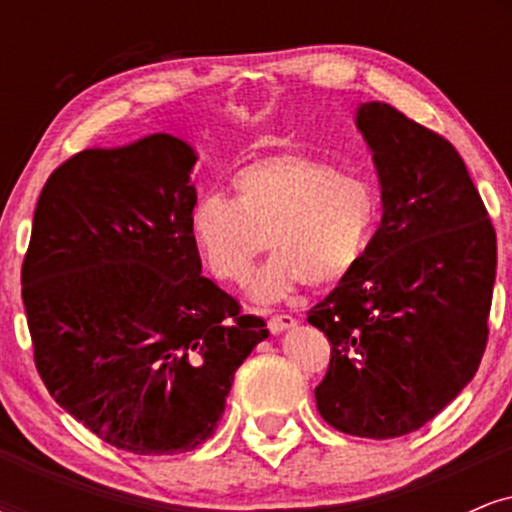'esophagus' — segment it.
Segmentation results:
<instances>
[{"label": "esophagus", "mask_w": 512, "mask_h": 512, "mask_svg": "<svg viewBox=\"0 0 512 512\" xmlns=\"http://www.w3.org/2000/svg\"><path fill=\"white\" fill-rule=\"evenodd\" d=\"M298 320L293 315H272L269 317V330L274 334L284 332V330H291V327H296Z\"/></svg>", "instance_id": "1"}]
</instances>
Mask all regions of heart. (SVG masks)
Wrapping results in <instances>:
<instances>
[{"label":"heart","mask_w":512,"mask_h":512,"mask_svg":"<svg viewBox=\"0 0 512 512\" xmlns=\"http://www.w3.org/2000/svg\"><path fill=\"white\" fill-rule=\"evenodd\" d=\"M236 202L216 192L190 211V236L211 276L240 284L272 245L252 279V298L274 303L298 286L330 289L356 272L380 219L368 180L303 154L252 161L231 180Z\"/></svg>","instance_id":"heart-1"}]
</instances>
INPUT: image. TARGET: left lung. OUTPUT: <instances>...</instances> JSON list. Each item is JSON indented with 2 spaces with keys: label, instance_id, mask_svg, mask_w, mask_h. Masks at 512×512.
Returning a JSON list of instances; mask_svg holds the SVG:
<instances>
[{
  "label": "left lung",
  "instance_id": "1",
  "mask_svg": "<svg viewBox=\"0 0 512 512\" xmlns=\"http://www.w3.org/2000/svg\"><path fill=\"white\" fill-rule=\"evenodd\" d=\"M356 127L383 219L356 272L308 313L332 346L315 402L337 431L385 440L428 424L477 373L496 231L448 139L380 101L358 105Z\"/></svg>",
  "mask_w": 512,
  "mask_h": 512
}]
</instances>
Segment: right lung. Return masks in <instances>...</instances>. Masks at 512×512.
I'll list each match as a JSON object with an SVG mask.
<instances>
[{
    "label": "right lung",
    "mask_w": 512,
    "mask_h": 512,
    "mask_svg": "<svg viewBox=\"0 0 512 512\" xmlns=\"http://www.w3.org/2000/svg\"><path fill=\"white\" fill-rule=\"evenodd\" d=\"M197 154L170 134L86 149L45 182L21 269L33 358L55 402L134 455L214 436L262 317L202 276Z\"/></svg>",
    "instance_id": "obj_1"
}]
</instances>
